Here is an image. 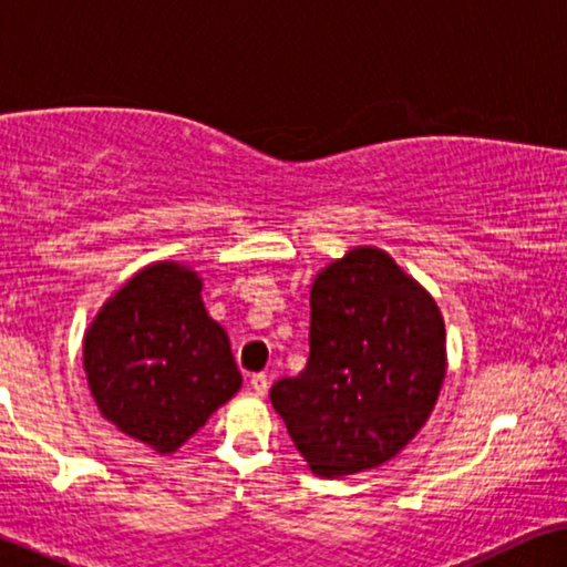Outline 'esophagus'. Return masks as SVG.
Instances as JSON below:
<instances>
[{"label":"esophagus","instance_id":"esophagus-1","mask_svg":"<svg viewBox=\"0 0 567 567\" xmlns=\"http://www.w3.org/2000/svg\"><path fill=\"white\" fill-rule=\"evenodd\" d=\"M251 389H254L259 396L267 394V391H269V375H267V373H254V375H251Z\"/></svg>","mask_w":567,"mask_h":567}]
</instances>
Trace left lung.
<instances>
[{
	"label": "left lung",
	"instance_id": "8db88e82",
	"mask_svg": "<svg viewBox=\"0 0 567 567\" xmlns=\"http://www.w3.org/2000/svg\"><path fill=\"white\" fill-rule=\"evenodd\" d=\"M308 344L303 371L269 399L311 472L347 477L394 458L446 375L435 300L389 254L354 248L316 277Z\"/></svg>",
	"mask_w": 567,
	"mask_h": 567
}]
</instances>
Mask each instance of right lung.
I'll return each mask as SVG.
<instances>
[{
	"label": "right lung",
	"mask_w": 567,
	"mask_h": 567,
	"mask_svg": "<svg viewBox=\"0 0 567 567\" xmlns=\"http://www.w3.org/2000/svg\"><path fill=\"white\" fill-rule=\"evenodd\" d=\"M199 292L196 271L153 264L109 298L85 334L97 410L157 454L184 446L240 389L230 339Z\"/></svg>",
	"instance_id": "1"
}]
</instances>
